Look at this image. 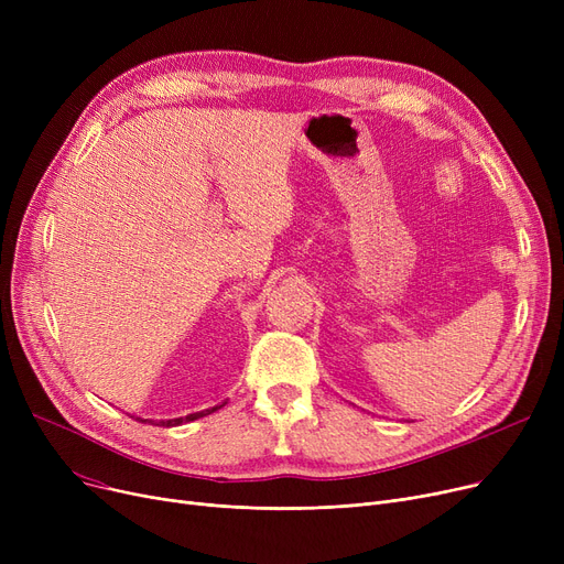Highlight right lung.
Returning <instances> with one entry per match:
<instances>
[{
  "label": "right lung",
  "mask_w": 564,
  "mask_h": 564,
  "mask_svg": "<svg viewBox=\"0 0 564 564\" xmlns=\"http://www.w3.org/2000/svg\"><path fill=\"white\" fill-rule=\"evenodd\" d=\"M226 404V402H224ZM224 404L219 406H213V409H203V411H196V413H187V416H181V419H169V421H151V419H137L141 423H151V425H162V427H175V425H183V423H189V421H196V419H203L207 416V413H213L217 409H221Z\"/></svg>",
  "instance_id": "add662e5"
}]
</instances>
